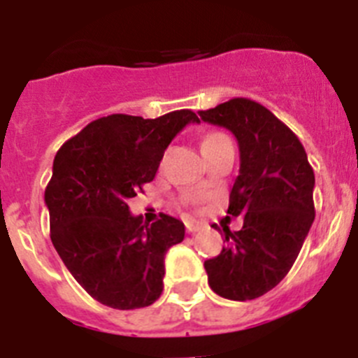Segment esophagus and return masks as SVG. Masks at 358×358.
Returning a JSON list of instances; mask_svg holds the SVG:
<instances>
[{
  "label": "esophagus",
  "instance_id": "34e87169",
  "mask_svg": "<svg viewBox=\"0 0 358 358\" xmlns=\"http://www.w3.org/2000/svg\"><path fill=\"white\" fill-rule=\"evenodd\" d=\"M202 229V224L199 222H186V231L188 233H197V231Z\"/></svg>",
  "mask_w": 358,
  "mask_h": 358
}]
</instances>
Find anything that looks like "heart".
<instances>
[{"instance_id": "1", "label": "heart", "mask_w": 358, "mask_h": 358, "mask_svg": "<svg viewBox=\"0 0 358 358\" xmlns=\"http://www.w3.org/2000/svg\"><path fill=\"white\" fill-rule=\"evenodd\" d=\"M224 138H226V136L220 134V132H213V134H208L206 138L202 140V147H204V145L215 143V141H218V140H224Z\"/></svg>"}]
</instances>
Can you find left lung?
Returning <instances> with one entry per match:
<instances>
[{"label":"left lung","mask_w":358,"mask_h":358,"mask_svg":"<svg viewBox=\"0 0 358 358\" xmlns=\"http://www.w3.org/2000/svg\"><path fill=\"white\" fill-rule=\"evenodd\" d=\"M199 116L233 132L240 150L227 213L243 226H222L227 245L204 262L208 283L226 299L249 301L274 289L301 251L315 218L314 170L297 136L255 100L233 98Z\"/></svg>","instance_id":"1"}]
</instances>
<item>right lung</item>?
I'll use <instances>...</instances> for the list:
<instances>
[{"label":"right lung","instance_id":"obj_1","mask_svg":"<svg viewBox=\"0 0 358 358\" xmlns=\"http://www.w3.org/2000/svg\"><path fill=\"white\" fill-rule=\"evenodd\" d=\"M194 110L159 118L110 115L85 125L53 161L44 202L53 248L82 289L102 305L134 310L163 292L164 255L185 238V224L131 215L127 201L156 177L170 141Z\"/></svg>","mask_w":358,"mask_h":358}]
</instances>
